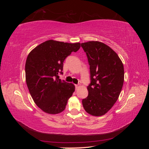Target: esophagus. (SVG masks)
Instances as JSON below:
<instances>
[{
    "instance_id": "obj_1",
    "label": "esophagus",
    "mask_w": 149,
    "mask_h": 149,
    "mask_svg": "<svg viewBox=\"0 0 149 149\" xmlns=\"http://www.w3.org/2000/svg\"><path fill=\"white\" fill-rule=\"evenodd\" d=\"M75 89H77V88L78 87H79V85H75Z\"/></svg>"
}]
</instances>
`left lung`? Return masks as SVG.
Masks as SVG:
<instances>
[{
  "mask_svg": "<svg viewBox=\"0 0 149 149\" xmlns=\"http://www.w3.org/2000/svg\"><path fill=\"white\" fill-rule=\"evenodd\" d=\"M90 65L91 84L87 97L82 100L85 110L94 116L109 111L117 101L124 81L122 60L110 47L99 41L81 43Z\"/></svg>",
  "mask_w": 149,
  "mask_h": 149,
  "instance_id": "1",
  "label": "left lung"
}]
</instances>
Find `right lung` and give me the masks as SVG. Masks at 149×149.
Masks as SVG:
<instances>
[{
    "instance_id": "obj_1",
    "label": "right lung",
    "mask_w": 149,
    "mask_h": 149,
    "mask_svg": "<svg viewBox=\"0 0 149 149\" xmlns=\"http://www.w3.org/2000/svg\"><path fill=\"white\" fill-rule=\"evenodd\" d=\"M80 45L49 40L35 47L27 56L26 84L35 103L45 112H62L74 92V85L61 80L58 74H63L65 58L77 52Z\"/></svg>"
}]
</instances>
